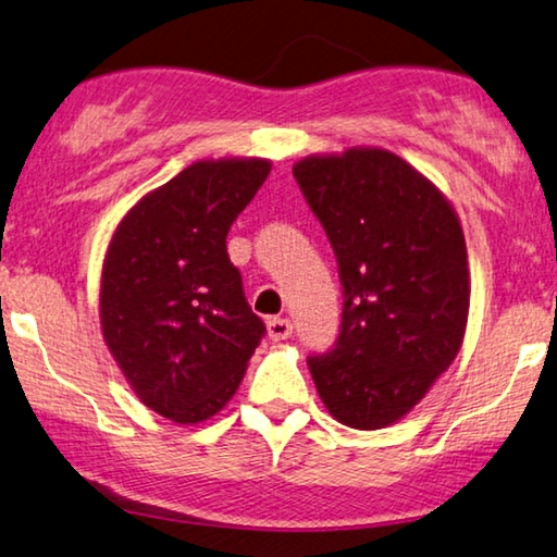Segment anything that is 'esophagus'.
<instances>
[{
  "mask_svg": "<svg viewBox=\"0 0 557 557\" xmlns=\"http://www.w3.org/2000/svg\"><path fill=\"white\" fill-rule=\"evenodd\" d=\"M269 338L271 341H286L294 333V325H290L288 318H269Z\"/></svg>",
  "mask_w": 557,
  "mask_h": 557,
  "instance_id": "esophagus-1",
  "label": "esophagus"
}]
</instances>
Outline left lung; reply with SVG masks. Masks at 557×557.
I'll return each instance as SVG.
<instances>
[{"label":"left lung","mask_w":557,"mask_h":557,"mask_svg":"<svg viewBox=\"0 0 557 557\" xmlns=\"http://www.w3.org/2000/svg\"><path fill=\"white\" fill-rule=\"evenodd\" d=\"M343 286L333 348L308 355L338 422L380 430L407 414L457 358L469 315L467 242L430 180L387 150L296 162Z\"/></svg>","instance_id":"8db88e82"}]
</instances>
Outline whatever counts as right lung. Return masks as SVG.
I'll return each mask as SVG.
<instances>
[{
	"instance_id": "obj_1",
	"label": "right lung",
	"mask_w": 557,
	"mask_h": 557,
	"mask_svg": "<svg viewBox=\"0 0 557 557\" xmlns=\"http://www.w3.org/2000/svg\"><path fill=\"white\" fill-rule=\"evenodd\" d=\"M267 160L195 162L117 224L100 278V325L135 395L180 424L216 414L267 325L226 253Z\"/></svg>"
}]
</instances>
